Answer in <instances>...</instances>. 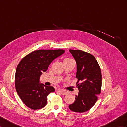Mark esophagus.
<instances>
[{
    "label": "esophagus",
    "instance_id": "esophagus-1",
    "mask_svg": "<svg viewBox=\"0 0 127 127\" xmlns=\"http://www.w3.org/2000/svg\"><path fill=\"white\" fill-rule=\"evenodd\" d=\"M57 91L58 92H60L61 94H62L63 95H66L67 93V92L66 91H65V90L62 89H58L57 90Z\"/></svg>",
    "mask_w": 127,
    "mask_h": 127
}]
</instances>
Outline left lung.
Wrapping results in <instances>:
<instances>
[{
  "label": "left lung",
  "instance_id": "8db88e82",
  "mask_svg": "<svg viewBox=\"0 0 127 127\" xmlns=\"http://www.w3.org/2000/svg\"><path fill=\"white\" fill-rule=\"evenodd\" d=\"M77 63L76 83L79 90L73 103L70 105V110L83 113L90 109L97 100L101 93L102 75L95 58L90 53L80 50H69Z\"/></svg>",
  "mask_w": 127,
  "mask_h": 127
}]
</instances>
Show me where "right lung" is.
<instances>
[{
    "label": "right lung",
    "mask_w": 127,
    "mask_h": 127,
    "mask_svg": "<svg viewBox=\"0 0 127 127\" xmlns=\"http://www.w3.org/2000/svg\"><path fill=\"white\" fill-rule=\"evenodd\" d=\"M63 49L37 50L25 56L16 69L15 86L25 105L32 109L43 108L47 96L55 91L53 86L40 83V76L54 59L64 53Z\"/></svg>",
    "instance_id": "obj_1"
}]
</instances>
